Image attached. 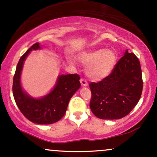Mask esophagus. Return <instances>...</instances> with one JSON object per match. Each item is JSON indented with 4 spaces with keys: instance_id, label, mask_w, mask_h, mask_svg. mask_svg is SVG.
<instances>
[{
    "instance_id": "obj_1",
    "label": "esophagus",
    "mask_w": 157,
    "mask_h": 157,
    "mask_svg": "<svg viewBox=\"0 0 157 157\" xmlns=\"http://www.w3.org/2000/svg\"><path fill=\"white\" fill-rule=\"evenodd\" d=\"M80 83H81V86H84V87L88 86V85H89V83L87 82V81L84 80V79H80Z\"/></svg>"
}]
</instances>
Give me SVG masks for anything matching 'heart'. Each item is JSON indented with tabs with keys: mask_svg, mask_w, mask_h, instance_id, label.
<instances>
[{
	"mask_svg": "<svg viewBox=\"0 0 157 157\" xmlns=\"http://www.w3.org/2000/svg\"><path fill=\"white\" fill-rule=\"evenodd\" d=\"M80 62L87 66L86 75L94 80H101L111 74L117 61L115 52L110 48H97L80 54Z\"/></svg>",
	"mask_w": 157,
	"mask_h": 157,
	"instance_id": "b5f03b06",
	"label": "heart"
}]
</instances>
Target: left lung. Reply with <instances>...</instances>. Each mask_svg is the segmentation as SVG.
Returning <instances> with one entry per match:
<instances>
[{"label":"left lung","instance_id":"obj_1","mask_svg":"<svg viewBox=\"0 0 157 157\" xmlns=\"http://www.w3.org/2000/svg\"><path fill=\"white\" fill-rule=\"evenodd\" d=\"M90 108L97 117L117 120L127 116L141 97L143 82L139 59L126 50L112 72L98 82L89 84Z\"/></svg>","mask_w":157,"mask_h":157}]
</instances>
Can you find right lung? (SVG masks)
Wrapping results in <instances>:
<instances>
[{
  "mask_svg": "<svg viewBox=\"0 0 157 157\" xmlns=\"http://www.w3.org/2000/svg\"><path fill=\"white\" fill-rule=\"evenodd\" d=\"M39 43L29 48L20 58L13 78L12 91L17 107L26 118L34 123L48 125L59 121L64 116L70 99L80 88L78 75H60L53 89L45 96L35 98L23 91L21 72L23 63L32 50L40 49Z\"/></svg>",
  "mask_w": 157,
  "mask_h": 157,
  "instance_id": "right-lung-1",
  "label": "right lung"
}]
</instances>
